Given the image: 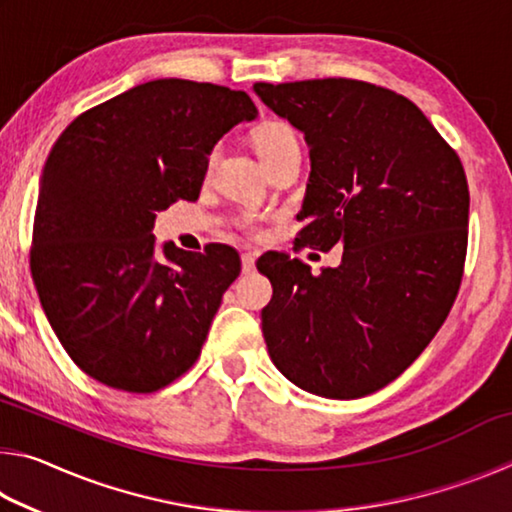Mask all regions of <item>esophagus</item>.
<instances>
[{
  "label": "esophagus",
  "mask_w": 512,
  "mask_h": 512,
  "mask_svg": "<svg viewBox=\"0 0 512 512\" xmlns=\"http://www.w3.org/2000/svg\"><path fill=\"white\" fill-rule=\"evenodd\" d=\"M255 259H257L255 250H248V253L241 255V271L253 273L255 271Z\"/></svg>",
  "instance_id": "1"
}]
</instances>
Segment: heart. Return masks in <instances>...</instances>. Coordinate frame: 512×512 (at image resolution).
<instances>
[{"mask_svg":"<svg viewBox=\"0 0 512 512\" xmlns=\"http://www.w3.org/2000/svg\"><path fill=\"white\" fill-rule=\"evenodd\" d=\"M291 144H298V140L287 121L266 119L253 131V146L259 155V160H266L268 155L287 149Z\"/></svg>","mask_w":512,"mask_h":512,"instance_id":"heart-1","label":"heart"}]
</instances>
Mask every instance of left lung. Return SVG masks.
I'll list each match as a JSON object with an SVG mask.
<instances>
[{
  "instance_id": "left-lung-1",
  "label": "left lung",
  "mask_w": 512,
  "mask_h": 512,
  "mask_svg": "<svg viewBox=\"0 0 512 512\" xmlns=\"http://www.w3.org/2000/svg\"><path fill=\"white\" fill-rule=\"evenodd\" d=\"M253 92L309 146L296 241L343 246L320 275L289 255L259 257L273 284L268 354L302 391L357 400L400 377L454 305L470 214L463 164L415 103L386 88L316 79Z\"/></svg>"
}]
</instances>
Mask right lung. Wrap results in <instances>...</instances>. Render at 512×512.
I'll list each match as a JSON object with an SVG mask.
<instances>
[{
  "instance_id": "add662e5",
  "label": "right lung",
  "mask_w": 512,
  "mask_h": 512,
  "mask_svg": "<svg viewBox=\"0 0 512 512\" xmlns=\"http://www.w3.org/2000/svg\"><path fill=\"white\" fill-rule=\"evenodd\" d=\"M257 108L241 90L158 79L83 112L45 162L31 273L51 329L92 379L128 393L171 384L201 354L235 248L155 246V212L201 194L214 144Z\"/></svg>"
}]
</instances>
